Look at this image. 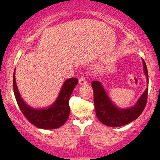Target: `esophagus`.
Segmentation results:
<instances>
[{"label": "esophagus", "instance_id": "1", "mask_svg": "<svg viewBox=\"0 0 160 160\" xmlns=\"http://www.w3.org/2000/svg\"><path fill=\"white\" fill-rule=\"evenodd\" d=\"M78 84L80 85H84L87 84V80L86 78L84 77H81L79 79H78Z\"/></svg>", "mask_w": 160, "mask_h": 160}]
</instances>
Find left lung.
I'll return each instance as SVG.
<instances>
[{"mask_svg":"<svg viewBox=\"0 0 160 160\" xmlns=\"http://www.w3.org/2000/svg\"><path fill=\"white\" fill-rule=\"evenodd\" d=\"M143 73L148 84L147 67L143 60H142ZM94 91V103L95 112L98 119L105 125L108 127H121L134 121L141 114L146 106L148 95V87L143 93L140 96L135 104L132 107L122 108L118 107L105 90L102 83L93 81L92 83Z\"/></svg>","mask_w":160,"mask_h":160,"instance_id":"8db88e82","label":"left lung"}]
</instances>
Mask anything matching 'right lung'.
Wrapping results in <instances>:
<instances>
[{"label":"right lung","instance_id":"add662e5","mask_svg":"<svg viewBox=\"0 0 160 160\" xmlns=\"http://www.w3.org/2000/svg\"><path fill=\"white\" fill-rule=\"evenodd\" d=\"M77 84L78 79L76 78L65 80L53 103L46 108H36L28 105L21 97L17 86L15 70L13 76V88L15 98L21 111L30 123L37 128L44 130L60 128L66 122L70 114L69 98Z\"/></svg>","mask_w":160,"mask_h":160}]
</instances>
